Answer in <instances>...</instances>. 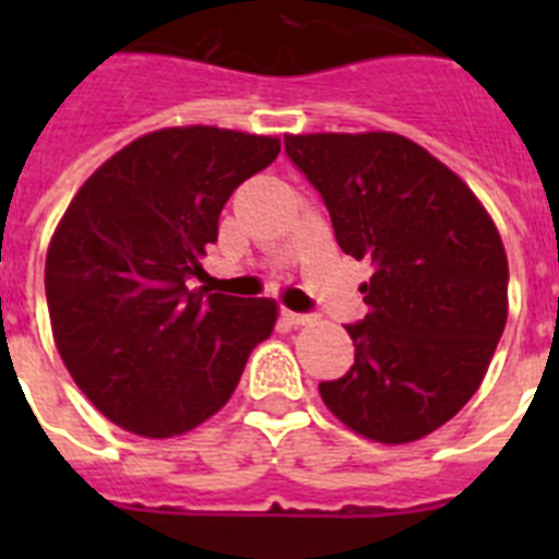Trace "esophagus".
<instances>
[{
	"label": "esophagus",
	"mask_w": 559,
	"mask_h": 559,
	"mask_svg": "<svg viewBox=\"0 0 559 559\" xmlns=\"http://www.w3.org/2000/svg\"><path fill=\"white\" fill-rule=\"evenodd\" d=\"M283 319L288 324H294V328H302V324H310V316L294 313V310H283Z\"/></svg>",
	"instance_id": "esophagus-1"
}]
</instances>
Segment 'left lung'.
Here are the masks:
<instances>
[{
  "label": "left lung",
  "mask_w": 559,
  "mask_h": 559,
  "mask_svg": "<svg viewBox=\"0 0 559 559\" xmlns=\"http://www.w3.org/2000/svg\"><path fill=\"white\" fill-rule=\"evenodd\" d=\"M285 153L322 192L341 251L369 260V313L349 324L355 364L319 383L360 437H428L481 386L510 313V265L476 192L392 131L285 133Z\"/></svg>",
  "instance_id": "left-lung-1"
}]
</instances>
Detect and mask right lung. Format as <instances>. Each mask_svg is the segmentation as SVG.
<instances>
[{"mask_svg": "<svg viewBox=\"0 0 559 559\" xmlns=\"http://www.w3.org/2000/svg\"><path fill=\"white\" fill-rule=\"evenodd\" d=\"M276 136L176 126L133 140L69 201L47 249L52 338L72 380L114 426L147 439L199 428L235 394L274 299L187 285L237 185L269 167Z\"/></svg>", "mask_w": 559, "mask_h": 559, "instance_id": "right-lung-1", "label": "right lung"}]
</instances>
